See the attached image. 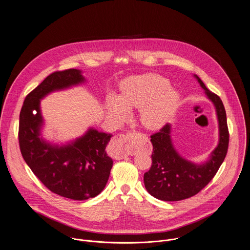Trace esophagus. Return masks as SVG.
<instances>
[{
  "label": "esophagus",
  "mask_w": 250,
  "mask_h": 250,
  "mask_svg": "<svg viewBox=\"0 0 250 250\" xmlns=\"http://www.w3.org/2000/svg\"><path fill=\"white\" fill-rule=\"evenodd\" d=\"M113 153L116 158H123L135 152L131 138L125 134H118L113 140Z\"/></svg>",
  "instance_id": "34e87169"
}]
</instances>
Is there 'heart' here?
Segmentation results:
<instances>
[{"label": "heart", "instance_id": "obj_1", "mask_svg": "<svg viewBox=\"0 0 250 250\" xmlns=\"http://www.w3.org/2000/svg\"><path fill=\"white\" fill-rule=\"evenodd\" d=\"M168 85V80L153 73L130 77L121 83L119 96L110 93L106 97L108 116L120 123L129 118V108H141L142 125L160 129L174 115L181 100L179 91Z\"/></svg>", "mask_w": 250, "mask_h": 250}]
</instances>
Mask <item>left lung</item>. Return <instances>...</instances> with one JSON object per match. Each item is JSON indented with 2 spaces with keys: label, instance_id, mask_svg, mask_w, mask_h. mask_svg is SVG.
Wrapping results in <instances>:
<instances>
[{
  "label": "left lung",
  "instance_id": "obj_1",
  "mask_svg": "<svg viewBox=\"0 0 250 250\" xmlns=\"http://www.w3.org/2000/svg\"><path fill=\"white\" fill-rule=\"evenodd\" d=\"M194 77L214 106L219 131L218 144L206 161L194 163L183 157L175 148L170 123L152 134V165L144 174V184L146 191L161 200L178 201L195 196L210 183L227 155L229 130L223 103L217 95L210 92L198 76L195 74Z\"/></svg>",
  "mask_w": 250,
  "mask_h": 250
}]
</instances>
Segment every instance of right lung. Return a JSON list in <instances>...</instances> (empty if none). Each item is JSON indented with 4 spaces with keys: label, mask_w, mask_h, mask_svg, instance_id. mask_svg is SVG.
<instances>
[{
    "label": "right lung",
    "mask_w": 250,
    "mask_h": 250,
    "mask_svg": "<svg viewBox=\"0 0 250 250\" xmlns=\"http://www.w3.org/2000/svg\"><path fill=\"white\" fill-rule=\"evenodd\" d=\"M85 82L80 69L53 72L27 95L20 114L19 142L28 167L50 191L74 200L96 197L104 189L113 167L105 150L112 134L90 127L65 144L49 142L42 135L40 101Z\"/></svg>",
    "instance_id": "1"
}]
</instances>
